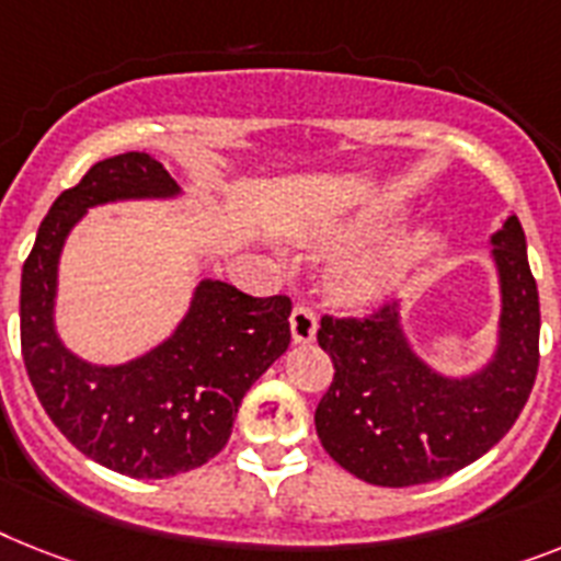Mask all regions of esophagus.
<instances>
[{
	"instance_id": "1",
	"label": "esophagus",
	"mask_w": 561,
	"mask_h": 561,
	"mask_svg": "<svg viewBox=\"0 0 561 561\" xmlns=\"http://www.w3.org/2000/svg\"><path fill=\"white\" fill-rule=\"evenodd\" d=\"M289 327H291V341H295V344H309V341H314V332H318V318H314L312 307H307V304H298V307L291 309Z\"/></svg>"
}]
</instances>
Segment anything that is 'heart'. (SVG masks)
<instances>
[{
	"instance_id": "b5f03b06",
	"label": "heart",
	"mask_w": 561,
	"mask_h": 561,
	"mask_svg": "<svg viewBox=\"0 0 561 561\" xmlns=\"http://www.w3.org/2000/svg\"><path fill=\"white\" fill-rule=\"evenodd\" d=\"M424 249H427V240L421 238V240H413V243H410L404 252L398 254V257H392V261L350 266V270L341 272V280H337V286H341V291H344L346 298H367V295H373V291H378L383 284H387V277L396 272L398 263L410 261V257H419Z\"/></svg>"
}]
</instances>
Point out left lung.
Listing matches in <instances>:
<instances>
[{
    "label": "left lung",
    "instance_id": "obj_1",
    "mask_svg": "<svg viewBox=\"0 0 561 561\" xmlns=\"http://www.w3.org/2000/svg\"><path fill=\"white\" fill-rule=\"evenodd\" d=\"M502 321L499 350L470 378L438 375L410 350L396 304L364 318L323 314L318 344L330 353V390L314 430L337 465L378 488L453 476L504 438L539 369V291L519 217L493 234Z\"/></svg>",
    "mask_w": 561,
    "mask_h": 561
}]
</instances>
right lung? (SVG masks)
<instances>
[{"label": "right lung", "instance_id": "add662e5", "mask_svg": "<svg viewBox=\"0 0 561 561\" xmlns=\"http://www.w3.org/2000/svg\"><path fill=\"white\" fill-rule=\"evenodd\" d=\"M174 194V178L146 151L94 163L54 201L22 266V358L36 398L77 450L131 479H165L215 458L247 390L291 341L286 295L252 298L201 280L174 335L142 358L96 367L65 350L54 298L68 231L100 203Z\"/></svg>", "mask_w": 561, "mask_h": 561}]
</instances>
